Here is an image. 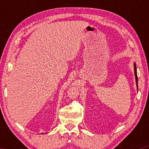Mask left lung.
<instances>
[{
  "label": "left lung",
  "instance_id": "1",
  "mask_svg": "<svg viewBox=\"0 0 149 149\" xmlns=\"http://www.w3.org/2000/svg\"><path fill=\"white\" fill-rule=\"evenodd\" d=\"M134 75H135L136 83V86H137V90H138V76H137L136 65V63H134Z\"/></svg>",
  "mask_w": 149,
  "mask_h": 149
}]
</instances>
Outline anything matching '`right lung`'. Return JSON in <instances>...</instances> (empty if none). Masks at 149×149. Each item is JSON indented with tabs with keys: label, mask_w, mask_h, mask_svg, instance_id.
<instances>
[{
	"label": "right lung",
	"mask_w": 149,
	"mask_h": 149,
	"mask_svg": "<svg viewBox=\"0 0 149 149\" xmlns=\"http://www.w3.org/2000/svg\"><path fill=\"white\" fill-rule=\"evenodd\" d=\"M42 134H43V133H42Z\"/></svg>",
	"instance_id": "right-lung-1"
}]
</instances>
